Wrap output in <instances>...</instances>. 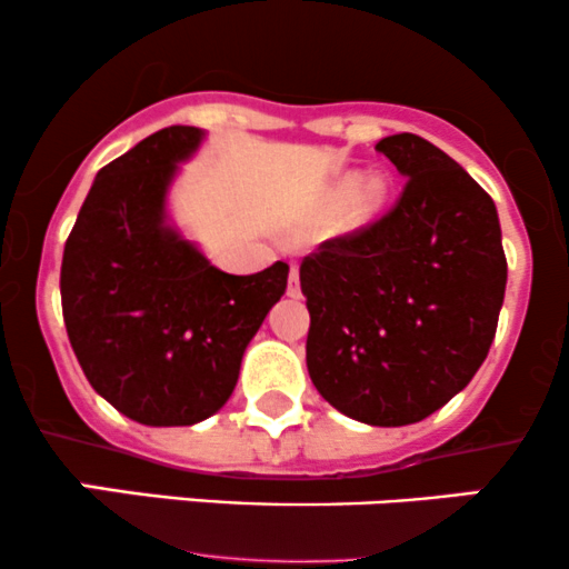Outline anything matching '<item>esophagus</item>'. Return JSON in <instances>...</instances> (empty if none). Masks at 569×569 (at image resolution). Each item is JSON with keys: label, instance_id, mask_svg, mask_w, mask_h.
Returning <instances> with one entry per match:
<instances>
[{"label": "esophagus", "instance_id": "obj_1", "mask_svg": "<svg viewBox=\"0 0 569 569\" xmlns=\"http://www.w3.org/2000/svg\"><path fill=\"white\" fill-rule=\"evenodd\" d=\"M286 293H289V297H299V267L297 264H291V272H289V289H286Z\"/></svg>", "mask_w": 569, "mask_h": 569}]
</instances>
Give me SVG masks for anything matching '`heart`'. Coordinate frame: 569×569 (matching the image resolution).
Segmentation results:
<instances>
[{
    "instance_id": "1",
    "label": "heart",
    "mask_w": 569,
    "mask_h": 569,
    "mask_svg": "<svg viewBox=\"0 0 569 569\" xmlns=\"http://www.w3.org/2000/svg\"><path fill=\"white\" fill-rule=\"evenodd\" d=\"M385 192H388V187H385L382 176H367L361 181V176L350 173L345 179H339L335 187V198L339 202L352 198V206H356V211L361 217H369V213H375L382 206Z\"/></svg>"
}]
</instances>
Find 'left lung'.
I'll return each instance as SVG.
<instances>
[{"label":"left lung","mask_w":569,"mask_h":569,"mask_svg":"<svg viewBox=\"0 0 569 569\" xmlns=\"http://www.w3.org/2000/svg\"><path fill=\"white\" fill-rule=\"evenodd\" d=\"M377 149L407 179L380 221L299 267L307 371L326 401L380 428L426 420L473 380L498 331L508 264L489 194L415 133Z\"/></svg>","instance_id":"8db88e82"}]
</instances>
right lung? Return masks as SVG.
<instances>
[{"instance_id":"add662e5","label":"right lung","mask_w":569,"mask_h":569,"mask_svg":"<svg viewBox=\"0 0 569 569\" xmlns=\"http://www.w3.org/2000/svg\"><path fill=\"white\" fill-rule=\"evenodd\" d=\"M206 130L171 126L96 173L61 264L63 323L101 398L152 428L194 426L224 407L289 264L230 276L168 211L181 162Z\"/></svg>"}]
</instances>
